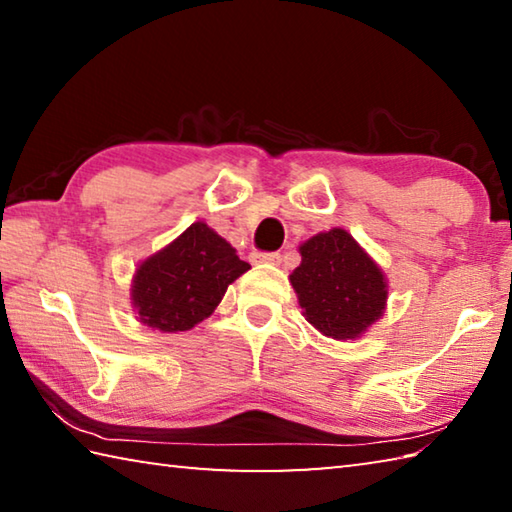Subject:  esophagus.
<instances>
[{
  "mask_svg": "<svg viewBox=\"0 0 512 512\" xmlns=\"http://www.w3.org/2000/svg\"><path fill=\"white\" fill-rule=\"evenodd\" d=\"M253 262H259V264H280L282 262V255L280 253H255L253 255Z\"/></svg>",
  "mask_w": 512,
  "mask_h": 512,
  "instance_id": "1",
  "label": "esophagus"
}]
</instances>
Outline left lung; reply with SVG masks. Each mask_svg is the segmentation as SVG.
Here are the masks:
<instances>
[{
	"label": "left lung",
	"instance_id": "obj_1",
	"mask_svg": "<svg viewBox=\"0 0 512 512\" xmlns=\"http://www.w3.org/2000/svg\"><path fill=\"white\" fill-rule=\"evenodd\" d=\"M302 262L289 275L311 325L334 341L361 339L384 316L388 280L348 230L332 228L298 246Z\"/></svg>",
	"mask_w": 512,
	"mask_h": 512
}]
</instances>
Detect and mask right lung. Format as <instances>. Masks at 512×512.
<instances>
[{"instance_id": "right-lung-1", "label": "right lung", "mask_w": 512, "mask_h": 512, "mask_svg": "<svg viewBox=\"0 0 512 512\" xmlns=\"http://www.w3.org/2000/svg\"><path fill=\"white\" fill-rule=\"evenodd\" d=\"M248 268L228 241L196 221L135 268L131 305L146 327L187 332L212 316L230 284Z\"/></svg>"}]
</instances>
